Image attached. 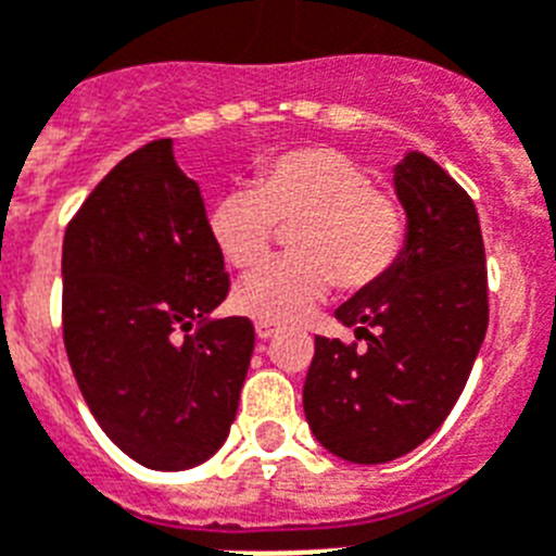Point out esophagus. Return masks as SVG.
<instances>
[{"mask_svg":"<svg viewBox=\"0 0 556 556\" xmlns=\"http://www.w3.org/2000/svg\"><path fill=\"white\" fill-rule=\"evenodd\" d=\"M255 334H258L261 341H269V338L278 334V327H275V324H267V320H258V324H255Z\"/></svg>","mask_w":556,"mask_h":556,"instance_id":"esophagus-1","label":"esophagus"}]
</instances>
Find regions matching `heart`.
<instances>
[{
  "label": "heart",
  "mask_w": 556,
  "mask_h": 556,
  "mask_svg": "<svg viewBox=\"0 0 556 556\" xmlns=\"http://www.w3.org/2000/svg\"><path fill=\"white\" fill-rule=\"evenodd\" d=\"M210 238L236 269L258 267L289 229L292 255L236 289V309L295 324L338 283L364 292L383 281L406 244V210L366 167L332 147H304L267 162L252 190H229L210 210Z\"/></svg>",
  "instance_id": "b5f03b06"
}]
</instances>
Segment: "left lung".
<instances>
[{"mask_svg": "<svg viewBox=\"0 0 556 556\" xmlns=\"http://www.w3.org/2000/svg\"><path fill=\"white\" fill-rule=\"evenodd\" d=\"M409 215L392 273L338 306L355 341L315 338L304 412L320 446L350 463L409 454L446 420L489 327V275L471 195L424 153L397 164Z\"/></svg>", "mask_w": 556, "mask_h": 556, "instance_id": "left-lung-1", "label": "left lung"}]
</instances>
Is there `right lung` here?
Instances as JSON below:
<instances>
[{
    "label": "right lung",
    "mask_w": 556,
    "mask_h": 556,
    "mask_svg": "<svg viewBox=\"0 0 556 556\" xmlns=\"http://www.w3.org/2000/svg\"><path fill=\"white\" fill-rule=\"evenodd\" d=\"M62 275L64 350L104 434L147 469L213 457L236 420L255 327L206 320L229 273L173 139L139 147L96 185L64 229Z\"/></svg>",
    "instance_id": "obj_1"
}]
</instances>
